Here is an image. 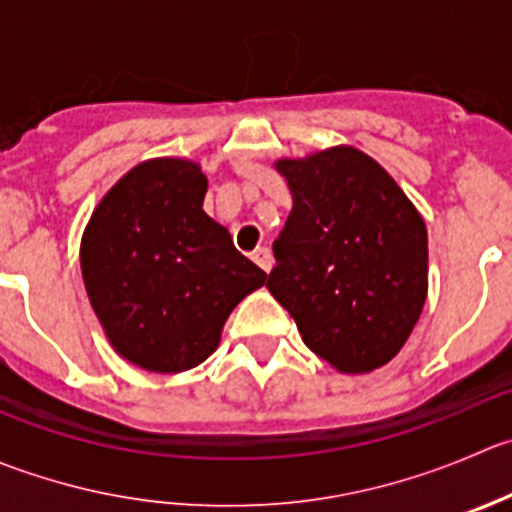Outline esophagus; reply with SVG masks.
I'll return each instance as SVG.
<instances>
[{
  "mask_svg": "<svg viewBox=\"0 0 512 512\" xmlns=\"http://www.w3.org/2000/svg\"><path fill=\"white\" fill-rule=\"evenodd\" d=\"M252 262H255L257 267H262L265 272H270L272 267V252L267 250V247H257L255 252H252Z\"/></svg>",
  "mask_w": 512,
  "mask_h": 512,
  "instance_id": "obj_1",
  "label": "esophagus"
}]
</instances>
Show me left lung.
<instances>
[{
    "label": "left lung",
    "instance_id": "1",
    "mask_svg": "<svg viewBox=\"0 0 512 512\" xmlns=\"http://www.w3.org/2000/svg\"><path fill=\"white\" fill-rule=\"evenodd\" d=\"M292 210L267 290L340 372L393 360L428 295V230L398 182L355 147L280 160Z\"/></svg>",
    "mask_w": 512,
    "mask_h": 512
}]
</instances>
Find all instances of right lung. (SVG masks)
I'll list each match as a JSON object with an SVG mask.
<instances>
[{
    "instance_id": "right-lung-1",
    "label": "right lung",
    "mask_w": 512,
    "mask_h": 512,
    "mask_svg": "<svg viewBox=\"0 0 512 512\" xmlns=\"http://www.w3.org/2000/svg\"><path fill=\"white\" fill-rule=\"evenodd\" d=\"M195 162L150 160L104 195L82 237L89 302L122 357L182 372L215 352L242 297L267 275L205 215Z\"/></svg>"
}]
</instances>
